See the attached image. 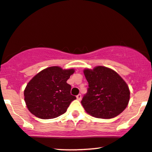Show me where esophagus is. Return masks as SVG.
<instances>
[{
	"instance_id": "34e87169",
	"label": "esophagus",
	"mask_w": 152,
	"mask_h": 152,
	"mask_svg": "<svg viewBox=\"0 0 152 152\" xmlns=\"http://www.w3.org/2000/svg\"><path fill=\"white\" fill-rule=\"evenodd\" d=\"M81 98H82V96H81V94H78L77 96H76V99H77L78 101H80V99H81Z\"/></svg>"
}]
</instances>
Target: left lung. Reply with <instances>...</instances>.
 Masks as SVG:
<instances>
[{
	"mask_svg": "<svg viewBox=\"0 0 152 152\" xmlns=\"http://www.w3.org/2000/svg\"><path fill=\"white\" fill-rule=\"evenodd\" d=\"M83 72L89 87L81 101L85 110L102 119L113 118L123 112L129 104L130 91L120 75L103 66Z\"/></svg>",
	"mask_w": 152,
	"mask_h": 152,
	"instance_id": "left-lung-1",
	"label": "left lung"
}]
</instances>
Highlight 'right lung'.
Returning <instances> with one entry per match:
<instances>
[{"instance_id":"right-lung-1","label":"right lung","mask_w":152,"mask_h":152,"mask_svg":"<svg viewBox=\"0 0 152 152\" xmlns=\"http://www.w3.org/2000/svg\"><path fill=\"white\" fill-rule=\"evenodd\" d=\"M74 69L50 66L35 75L26 86L24 99L32 114L40 119H53L64 114L76 97L66 83Z\"/></svg>"}]
</instances>
